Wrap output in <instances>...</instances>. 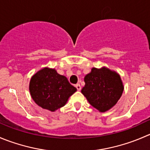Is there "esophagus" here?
Segmentation results:
<instances>
[{
	"instance_id": "34e87169",
	"label": "esophagus",
	"mask_w": 150,
	"mask_h": 150,
	"mask_svg": "<svg viewBox=\"0 0 150 150\" xmlns=\"http://www.w3.org/2000/svg\"><path fill=\"white\" fill-rule=\"evenodd\" d=\"M75 88H77V90H78V91H81V86L79 83H78L75 85Z\"/></svg>"
}]
</instances>
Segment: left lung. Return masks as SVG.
I'll return each mask as SVG.
<instances>
[{"label": "left lung", "mask_w": 150, "mask_h": 150, "mask_svg": "<svg viewBox=\"0 0 150 150\" xmlns=\"http://www.w3.org/2000/svg\"><path fill=\"white\" fill-rule=\"evenodd\" d=\"M84 82L81 92L93 107L101 112L115 105L124 89L120 75L105 67L92 68L84 78Z\"/></svg>", "instance_id": "8db88e82"}]
</instances>
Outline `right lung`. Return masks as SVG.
I'll use <instances>...</instances> for the list:
<instances>
[{
  "instance_id": "obj_1",
  "label": "right lung",
  "mask_w": 150,
  "mask_h": 150,
  "mask_svg": "<svg viewBox=\"0 0 150 150\" xmlns=\"http://www.w3.org/2000/svg\"><path fill=\"white\" fill-rule=\"evenodd\" d=\"M29 90L35 103L50 111L63 107L68 98L77 91L66 77L49 68L41 69L32 77Z\"/></svg>"
}]
</instances>
